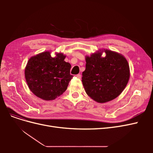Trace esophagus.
<instances>
[{"label":"esophagus","mask_w":153,"mask_h":153,"mask_svg":"<svg viewBox=\"0 0 153 153\" xmlns=\"http://www.w3.org/2000/svg\"><path fill=\"white\" fill-rule=\"evenodd\" d=\"M76 76L78 78V79H80V78H81V75H80V74H78V75H76Z\"/></svg>","instance_id":"1"}]
</instances>
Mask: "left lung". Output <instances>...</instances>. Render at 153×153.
Here are the masks:
<instances>
[{
    "instance_id": "left-lung-1",
    "label": "left lung",
    "mask_w": 153,
    "mask_h": 153,
    "mask_svg": "<svg viewBox=\"0 0 153 153\" xmlns=\"http://www.w3.org/2000/svg\"><path fill=\"white\" fill-rule=\"evenodd\" d=\"M103 52L106 55L103 58ZM85 61L82 82L91 98L103 103L121 94L130 76L128 62L123 55L107 49L100 50L90 56L86 55Z\"/></svg>"
}]
</instances>
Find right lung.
<instances>
[{"instance_id": "right-lung-1", "label": "right lung", "mask_w": 153, "mask_h": 153, "mask_svg": "<svg viewBox=\"0 0 153 153\" xmlns=\"http://www.w3.org/2000/svg\"><path fill=\"white\" fill-rule=\"evenodd\" d=\"M66 55L55 53L52 57L46 51L31 57L25 68V77L29 89L38 98L53 100L63 94L73 76L71 64L64 61Z\"/></svg>"}]
</instances>
